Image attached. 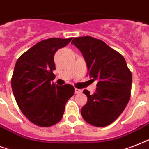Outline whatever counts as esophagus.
Listing matches in <instances>:
<instances>
[{"label":"esophagus","mask_w":149,"mask_h":149,"mask_svg":"<svg viewBox=\"0 0 149 149\" xmlns=\"http://www.w3.org/2000/svg\"><path fill=\"white\" fill-rule=\"evenodd\" d=\"M74 92H75V93H81V92H82V91L81 90V89H79V88H74Z\"/></svg>","instance_id":"esophagus-1"}]
</instances>
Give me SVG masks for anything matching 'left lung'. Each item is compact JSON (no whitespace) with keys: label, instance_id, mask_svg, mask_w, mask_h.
I'll return each mask as SVG.
<instances>
[{"label":"left lung","instance_id":"8db88e82","mask_svg":"<svg viewBox=\"0 0 149 149\" xmlns=\"http://www.w3.org/2000/svg\"><path fill=\"white\" fill-rule=\"evenodd\" d=\"M71 44L82 53L92 80L98 81L96 91L90 95L81 113L85 121L102 127L115 121L131 97L132 74L121 54L102 40L92 36L74 38Z\"/></svg>","mask_w":149,"mask_h":149}]
</instances>
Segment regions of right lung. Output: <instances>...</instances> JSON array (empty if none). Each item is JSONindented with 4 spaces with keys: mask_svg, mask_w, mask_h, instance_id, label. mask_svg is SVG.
<instances>
[{
    "mask_svg": "<svg viewBox=\"0 0 149 149\" xmlns=\"http://www.w3.org/2000/svg\"><path fill=\"white\" fill-rule=\"evenodd\" d=\"M72 38H49L37 42L20 56L11 77V87L19 109L27 119L42 127L62 119L68 100L74 95L70 84H51L55 78L54 54Z\"/></svg>",
    "mask_w": 149,
    "mask_h": 149,
    "instance_id": "obj_1",
    "label": "right lung"
}]
</instances>
